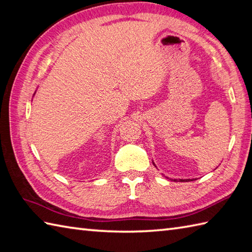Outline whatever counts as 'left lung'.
I'll use <instances>...</instances> for the list:
<instances>
[{
  "instance_id": "obj_1",
  "label": "left lung",
  "mask_w": 252,
  "mask_h": 252,
  "mask_svg": "<svg viewBox=\"0 0 252 252\" xmlns=\"http://www.w3.org/2000/svg\"><path fill=\"white\" fill-rule=\"evenodd\" d=\"M189 180H191V179H186V180H183V179H180L181 182H188ZM173 181H177V179H175V180H173Z\"/></svg>"
}]
</instances>
